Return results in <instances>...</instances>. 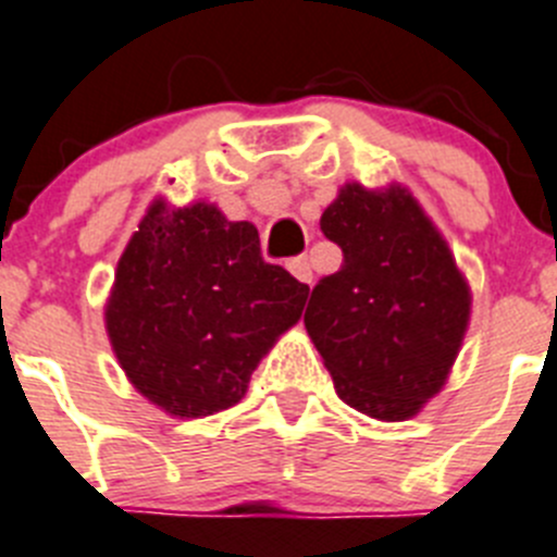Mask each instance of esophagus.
<instances>
[{
  "mask_svg": "<svg viewBox=\"0 0 557 557\" xmlns=\"http://www.w3.org/2000/svg\"><path fill=\"white\" fill-rule=\"evenodd\" d=\"M287 270L295 275V278H298L300 284H311V278H314V273H311V264H309V259H306V257L289 259Z\"/></svg>",
  "mask_w": 557,
  "mask_h": 557,
  "instance_id": "34e87169",
  "label": "esophagus"
}]
</instances>
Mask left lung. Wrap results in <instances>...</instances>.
I'll list each match as a JSON object with an SVG mask.
<instances>
[{"instance_id": "obj_1", "label": "left lung", "mask_w": 557, "mask_h": 557, "mask_svg": "<svg viewBox=\"0 0 557 557\" xmlns=\"http://www.w3.org/2000/svg\"><path fill=\"white\" fill-rule=\"evenodd\" d=\"M320 230L344 262L311 289L306 331L349 407L407 421L451 374L470 325L468 278L399 183H344Z\"/></svg>"}]
</instances>
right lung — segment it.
Wrapping results in <instances>:
<instances>
[{"instance_id":"add662e5","label":"right lung","mask_w":557,"mask_h":557,"mask_svg":"<svg viewBox=\"0 0 557 557\" xmlns=\"http://www.w3.org/2000/svg\"><path fill=\"white\" fill-rule=\"evenodd\" d=\"M309 287L259 253L251 221L213 202L158 196L116 262L103 320L136 391L174 418L237 405L248 380L304 314Z\"/></svg>"}]
</instances>
